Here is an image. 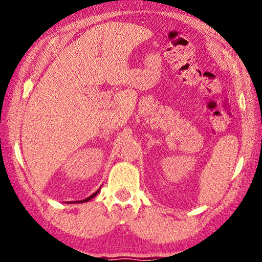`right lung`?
<instances>
[{
	"label": "right lung",
	"mask_w": 262,
	"mask_h": 262,
	"mask_svg": "<svg viewBox=\"0 0 262 262\" xmlns=\"http://www.w3.org/2000/svg\"><path fill=\"white\" fill-rule=\"evenodd\" d=\"M99 191H100V189H99L98 191H96V192H95V193H93V194H92V195H90V196H89V198H86V199H84V200H80V201H78V203H79V204H82V203H87V201H90L91 199H93V198H94V196H95L96 194H98V193H99Z\"/></svg>",
	"instance_id": "right-lung-1"
}]
</instances>
